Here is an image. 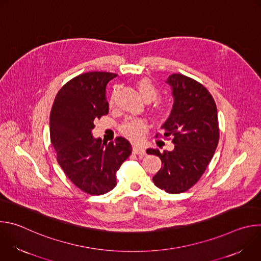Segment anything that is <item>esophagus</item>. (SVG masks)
<instances>
[{"label": "esophagus", "mask_w": 261, "mask_h": 261, "mask_svg": "<svg viewBox=\"0 0 261 261\" xmlns=\"http://www.w3.org/2000/svg\"><path fill=\"white\" fill-rule=\"evenodd\" d=\"M132 151H133L134 154H136V155H138V156H140V157H142V156L145 155V150H144V148H143L142 146L134 145L133 148H132Z\"/></svg>", "instance_id": "1"}]
</instances>
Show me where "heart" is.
<instances>
[{
    "instance_id": "heart-1",
    "label": "heart",
    "mask_w": 261,
    "mask_h": 261,
    "mask_svg": "<svg viewBox=\"0 0 261 261\" xmlns=\"http://www.w3.org/2000/svg\"><path fill=\"white\" fill-rule=\"evenodd\" d=\"M137 89H138L141 97L147 102L155 101L159 96V91H158L157 87L148 79H141L140 81H138ZM115 95H116V93L110 99L111 105H113L115 102ZM165 111H166V107L164 105L157 106V113L163 115V114H165ZM145 130H146V124L142 120H138V119L126 120L120 126V132L125 137H127L133 141H138L142 137Z\"/></svg>"
}]
</instances>
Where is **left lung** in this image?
<instances>
[{
    "label": "left lung",
    "mask_w": 261,
    "mask_h": 261,
    "mask_svg": "<svg viewBox=\"0 0 261 261\" xmlns=\"http://www.w3.org/2000/svg\"><path fill=\"white\" fill-rule=\"evenodd\" d=\"M166 83L171 87L173 106L163 124L161 137H172L173 151L161 153L148 148L163 166L153 181L167 193L178 194L190 189L205 171L219 141L217 106L210 92L198 82L182 74H172ZM158 136V134H157Z\"/></svg>",
    "instance_id": "8db88e82"
}]
</instances>
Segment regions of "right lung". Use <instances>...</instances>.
Returning a JSON list of instances; mask_svg holds the SVG:
<instances>
[{"mask_svg": "<svg viewBox=\"0 0 261 261\" xmlns=\"http://www.w3.org/2000/svg\"><path fill=\"white\" fill-rule=\"evenodd\" d=\"M117 76L98 71L81 74L62 87L50 111V141L57 160L68 178L91 195L116 187V173L132 152L124 137L106 144L92 135L94 122L108 114L106 86Z\"/></svg>", "mask_w": 261, "mask_h": 261, "instance_id": "add662e5", "label": "right lung"}]
</instances>
